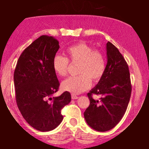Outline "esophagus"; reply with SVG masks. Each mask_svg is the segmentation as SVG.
I'll list each match as a JSON object with an SVG mask.
<instances>
[{"label":"esophagus","instance_id":"1","mask_svg":"<svg viewBox=\"0 0 149 149\" xmlns=\"http://www.w3.org/2000/svg\"><path fill=\"white\" fill-rule=\"evenodd\" d=\"M72 99H77V98H78V96H77L76 95H74V94H72Z\"/></svg>","mask_w":149,"mask_h":149}]
</instances>
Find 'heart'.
<instances>
[{
	"label": "heart",
	"mask_w": 149,
	"mask_h": 149,
	"mask_svg": "<svg viewBox=\"0 0 149 149\" xmlns=\"http://www.w3.org/2000/svg\"><path fill=\"white\" fill-rule=\"evenodd\" d=\"M67 58L56 55L54 57L53 69L60 77L68 74L70 62L78 64L77 77H72L62 83V89L72 94H80L103 77L107 68L105 55L99 50H94L92 46L81 42L71 46L66 50Z\"/></svg>",
	"instance_id": "heart-1"
}]
</instances>
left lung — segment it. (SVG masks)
<instances>
[{
	"instance_id": "left-lung-1",
	"label": "left lung",
	"mask_w": 149,
	"mask_h": 149,
	"mask_svg": "<svg viewBox=\"0 0 149 149\" xmlns=\"http://www.w3.org/2000/svg\"><path fill=\"white\" fill-rule=\"evenodd\" d=\"M106 72L95 87L89 91V106L84 112L86 123L95 131H107L113 128L125 113L131 94L128 65L118 48L107 43ZM93 94L101 96L95 100Z\"/></svg>"
}]
</instances>
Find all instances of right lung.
I'll return each mask as SVG.
<instances>
[{"instance_id":"1","label":"right lung","mask_w":149,"mask_h":149,"mask_svg":"<svg viewBox=\"0 0 149 149\" xmlns=\"http://www.w3.org/2000/svg\"><path fill=\"white\" fill-rule=\"evenodd\" d=\"M59 48L57 39L41 36L24 50L14 72L17 106L26 122L40 131H52L61 123V110L72 99L67 91L52 97L60 86L52 65Z\"/></svg>"}]
</instances>
